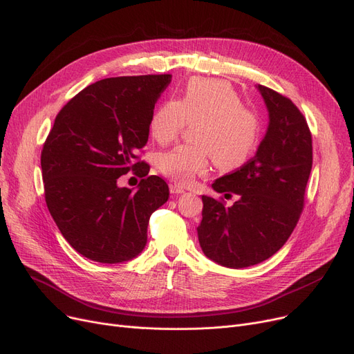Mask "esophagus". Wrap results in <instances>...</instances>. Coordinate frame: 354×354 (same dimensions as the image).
Listing matches in <instances>:
<instances>
[{"label": "esophagus", "instance_id": "esophagus-1", "mask_svg": "<svg viewBox=\"0 0 354 354\" xmlns=\"http://www.w3.org/2000/svg\"><path fill=\"white\" fill-rule=\"evenodd\" d=\"M169 191H171V194H174V195L185 192V189H183V188L179 187V185H171V187H169Z\"/></svg>", "mask_w": 354, "mask_h": 354}]
</instances>
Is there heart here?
Instances as JSON below:
<instances>
[{"mask_svg": "<svg viewBox=\"0 0 354 354\" xmlns=\"http://www.w3.org/2000/svg\"><path fill=\"white\" fill-rule=\"evenodd\" d=\"M188 124L194 143L180 145L160 156V172L188 185L205 175L211 158L221 169H234L250 158L259 137L256 113L241 105L237 92L225 82L195 78L176 101H165L150 118V133L158 143L175 140Z\"/></svg>", "mask_w": 354, "mask_h": 354, "instance_id": "obj_1", "label": "heart"}]
</instances>
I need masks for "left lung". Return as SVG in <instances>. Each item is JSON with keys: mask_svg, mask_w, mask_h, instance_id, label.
<instances>
[{"mask_svg": "<svg viewBox=\"0 0 354 354\" xmlns=\"http://www.w3.org/2000/svg\"><path fill=\"white\" fill-rule=\"evenodd\" d=\"M269 111V127L254 158L212 183L239 199L203 195L198 240L207 257L225 268H248L269 259L286 243L301 217L313 167V136L298 106L257 85Z\"/></svg>", "mask_w": 354, "mask_h": 354, "instance_id": "1", "label": "left lung"}]
</instances>
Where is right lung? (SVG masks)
<instances>
[{"label": "right lung", "instance_id": "right-lung-1", "mask_svg": "<svg viewBox=\"0 0 354 354\" xmlns=\"http://www.w3.org/2000/svg\"><path fill=\"white\" fill-rule=\"evenodd\" d=\"M171 81L172 75H142L88 85L59 111L43 145L46 205L66 241L94 262L139 254L151 212L167 201V183L147 176L150 166L137 150L147 143L155 104ZM130 170L144 178L137 192L116 185Z\"/></svg>", "mask_w": 354, "mask_h": 354}]
</instances>
